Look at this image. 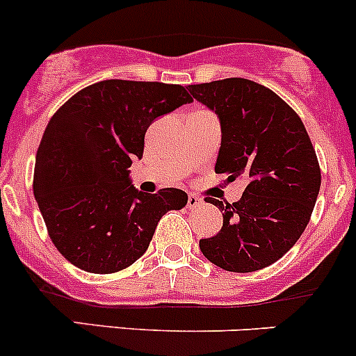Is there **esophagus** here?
<instances>
[{
	"label": "esophagus",
	"instance_id": "1",
	"mask_svg": "<svg viewBox=\"0 0 356 356\" xmlns=\"http://www.w3.org/2000/svg\"><path fill=\"white\" fill-rule=\"evenodd\" d=\"M201 203H203V200H201L200 196H196V195H189V196H188V207H189V208L200 207Z\"/></svg>",
	"mask_w": 356,
	"mask_h": 356
}]
</instances>
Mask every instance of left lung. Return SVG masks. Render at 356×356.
<instances>
[{
	"instance_id": "1",
	"label": "left lung",
	"mask_w": 356,
	"mask_h": 356,
	"mask_svg": "<svg viewBox=\"0 0 356 356\" xmlns=\"http://www.w3.org/2000/svg\"><path fill=\"white\" fill-rule=\"evenodd\" d=\"M189 92L220 120L215 172L248 182L232 204L204 198L222 211L224 224L217 236L200 239L201 253L229 272L268 267L303 234L321 189L307 129L284 99L248 79L193 84Z\"/></svg>"
}]
</instances>
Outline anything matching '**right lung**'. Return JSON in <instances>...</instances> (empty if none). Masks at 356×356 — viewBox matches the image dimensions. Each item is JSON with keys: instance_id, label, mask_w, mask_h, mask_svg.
<instances>
[{"instance_id": "1", "label": "right lung", "mask_w": 356, "mask_h": 356, "mask_svg": "<svg viewBox=\"0 0 356 356\" xmlns=\"http://www.w3.org/2000/svg\"><path fill=\"white\" fill-rule=\"evenodd\" d=\"M191 102L179 84L108 79L53 115L35 155L34 198L72 265L91 274L127 268L148 250L160 218L186 207L182 189L138 191L129 167L143 158L152 122Z\"/></svg>"}]
</instances>
